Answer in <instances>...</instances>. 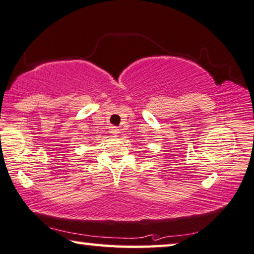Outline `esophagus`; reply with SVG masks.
Segmentation results:
<instances>
[{
  "label": "esophagus",
  "mask_w": 254,
  "mask_h": 254,
  "mask_svg": "<svg viewBox=\"0 0 254 254\" xmlns=\"http://www.w3.org/2000/svg\"><path fill=\"white\" fill-rule=\"evenodd\" d=\"M110 132H111V134H113L114 136H118V134H119V129H118L117 127H111Z\"/></svg>",
  "instance_id": "obj_1"
}]
</instances>
